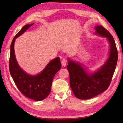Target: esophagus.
I'll use <instances>...</instances> for the list:
<instances>
[{
	"mask_svg": "<svg viewBox=\"0 0 123 123\" xmlns=\"http://www.w3.org/2000/svg\"><path fill=\"white\" fill-rule=\"evenodd\" d=\"M61 64L62 66H65L67 64V61L66 59H62V60L61 61Z\"/></svg>",
	"mask_w": 123,
	"mask_h": 123,
	"instance_id": "esophagus-1",
	"label": "esophagus"
}]
</instances>
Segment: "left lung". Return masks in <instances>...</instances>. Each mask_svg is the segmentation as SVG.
I'll return each mask as SVG.
<instances>
[{
    "label": "left lung",
    "instance_id": "obj_1",
    "mask_svg": "<svg viewBox=\"0 0 123 123\" xmlns=\"http://www.w3.org/2000/svg\"><path fill=\"white\" fill-rule=\"evenodd\" d=\"M95 35L106 38L109 43V57L104 64L94 72H88L80 62L68 59L67 69L69 73L70 86L77 98L87 100L106 90L115 71L118 51L113 36L101 25L95 26Z\"/></svg>",
    "mask_w": 123,
    "mask_h": 123
}]
</instances>
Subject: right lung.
<instances>
[{"label":"right lung","instance_id":"add662e5","mask_svg":"<svg viewBox=\"0 0 123 123\" xmlns=\"http://www.w3.org/2000/svg\"><path fill=\"white\" fill-rule=\"evenodd\" d=\"M34 24L24 25L12 40L10 47L9 70L14 83L20 92L26 97L38 101L45 99L50 94L54 77L61 69V63L60 57H56L50 61L41 73L35 75L28 74L20 67L14 53V42L17 37L25 32Z\"/></svg>","mask_w":123,"mask_h":123}]
</instances>
